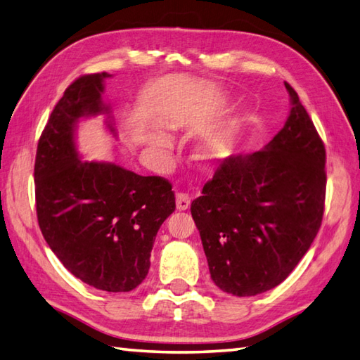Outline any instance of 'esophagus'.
I'll return each instance as SVG.
<instances>
[{
	"label": "esophagus",
	"instance_id": "34e87169",
	"mask_svg": "<svg viewBox=\"0 0 360 360\" xmlns=\"http://www.w3.org/2000/svg\"><path fill=\"white\" fill-rule=\"evenodd\" d=\"M175 203H177V210L179 211L188 210L189 208V203H191L189 195L185 194V193H177V194H175Z\"/></svg>",
	"mask_w": 360,
	"mask_h": 360
}]
</instances>
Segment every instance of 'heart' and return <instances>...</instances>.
<instances>
[{"label":"heart","mask_w":360,"mask_h":360,"mask_svg":"<svg viewBox=\"0 0 360 360\" xmlns=\"http://www.w3.org/2000/svg\"><path fill=\"white\" fill-rule=\"evenodd\" d=\"M181 124H183V121L180 118H177V116H174V118L171 120L172 127H180ZM149 143H150L152 148H155L158 150H169L171 149L169 138H167L165 134H161V131H152V134L149 135ZM229 146H230L229 139L221 138L212 144L207 146V148H203L200 150V157L203 160H212L214 157H217L219 153H222V152L229 149Z\"/></svg>","instance_id":"heart-1"}]
</instances>
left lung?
<instances>
[{"instance_id":"1","label":"left lung","mask_w":360,"mask_h":360,"mask_svg":"<svg viewBox=\"0 0 360 360\" xmlns=\"http://www.w3.org/2000/svg\"><path fill=\"white\" fill-rule=\"evenodd\" d=\"M284 85L292 104L284 127L262 150L225 158L191 203L211 280L236 297L283 283L323 217L325 144L297 91Z\"/></svg>"}]
</instances>
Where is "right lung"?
<instances>
[{
    "instance_id": "add662e5",
    "label": "right lung",
    "mask_w": 360,
    "mask_h": 360,
    "mask_svg": "<svg viewBox=\"0 0 360 360\" xmlns=\"http://www.w3.org/2000/svg\"><path fill=\"white\" fill-rule=\"evenodd\" d=\"M108 72L80 76L57 102L37 146L35 203L43 238L79 280L107 292H129L150 267L157 233L175 210L172 185L115 163L82 161L80 118L108 115L102 101Z\"/></svg>"
}]
</instances>
